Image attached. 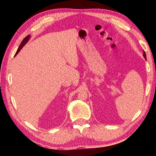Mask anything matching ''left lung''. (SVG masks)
<instances>
[{"label":"left lung","instance_id":"left-lung-1","mask_svg":"<svg viewBox=\"0 0 156 156\" xmlns=\"http://www.w3.org/2000/svg\"><path fill=\"white\" fill-rule=\"evenodd\" d=\"M144 53H143V56H144V58L145 59H147V56H146V54H145V52H144V51H143Z\"/></svg>","mask_w":156,"mask_h":156}]
</instances>
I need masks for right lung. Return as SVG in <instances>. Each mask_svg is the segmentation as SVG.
<instances>
[{
	"label": "right lung",
	"mask_w": 156,
	"mask_h": 156,
	"mask_svg": "<svg viewBox=\"0 0 156 156\" xmlns=\"http://www.w3.org/2000/svg\"><path fill=\"white\" fill-rule=\"evenodd\" d=\"M30 35H28V36H27L25 37V38L23 39V41L21 42V43H20V46H19V47H18V50H17V51H16V54H15V56L16 55H17L18 54V53L20 51V50L23 48V47L25 45V44L27 43L28 42V41L30 40Z\"/></svg>",
	"instance_id": "obj_1"
}]
</instances>
